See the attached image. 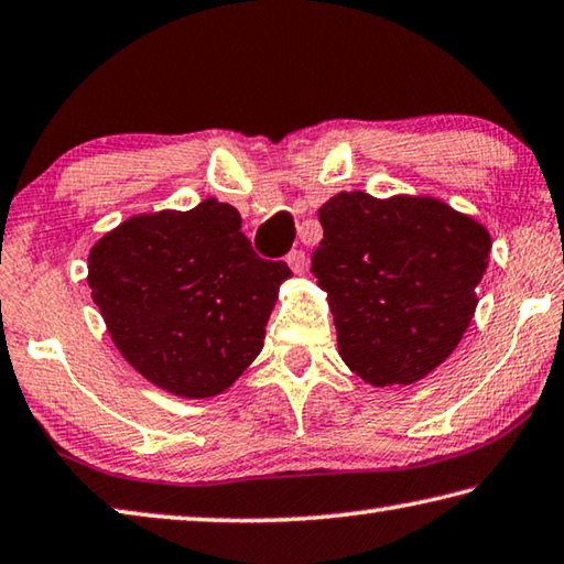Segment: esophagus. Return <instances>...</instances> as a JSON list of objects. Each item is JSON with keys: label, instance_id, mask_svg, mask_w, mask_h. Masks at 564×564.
I'll return each instance as SVG.
<instances>
[{"label": "esophagus", "instance_id": "obj_1", "mask_svg": "<svg viewBox=\"0 0 564 564\" xmlns=\"http://www.w3.org/2000/svg\"><path fill=\"white\" fill-rule=\"evenodd\" d=\"M285 263L291 265L293 273H303L305 269H308V253H305L303 249H293L289 256H285Z\"/></svg>", "mask_w": 564, "mask_h": 564}]
</instances>
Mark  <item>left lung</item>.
<instances>
[{
  "label": "left lung",
  "mask_w": 564,
  "mask_h": 564,
  "mask_svg": "<svg viewBox=\"0 0 564 564\" xmlns=\"http://www.w3.org/2000/svg\"><path fill=\"white\" fill-rule=\"evenodd\" d=\"M311 271L327 291L340 357L375 387L422 380L476 311L490 237L432 197L340 192L317 209Z\"/></svg>",
  "instance_id": "left-lung-1"
}]
</instances>
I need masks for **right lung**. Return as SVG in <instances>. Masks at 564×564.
Instances as JSON below:
<instances>
[{
	"instance_id": "add662e5",
	"label": "right lung",
	"mask_w": 564,
	"mask_h": 564,
	"mask_svg": "<svg viewBox=\"0 0 564 564\" xmlns=\"http://www.w3.org/2000/svg\"><path fill=\"white\" fill-rule=\"evenodd\" d=\"M241 234L231 204L140 214L88 256V285L122 357L152 384L204 399L224 392L261 352L289 279Z\"/></svg>"
}]
</instances>
